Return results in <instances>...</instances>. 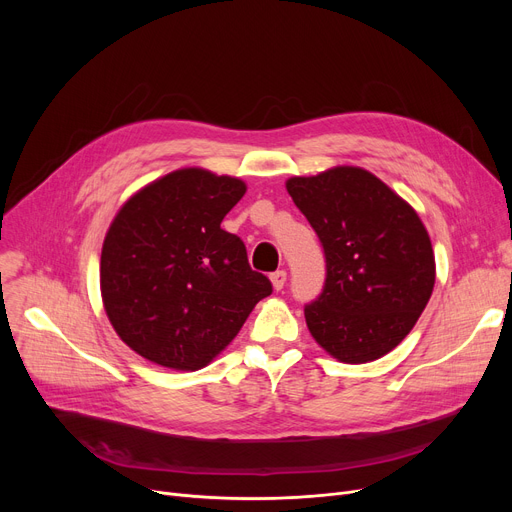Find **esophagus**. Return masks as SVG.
<instances>
[{"mask_svg": "<svg viewBox=\"0 0 512 512\" xmlns=\"http://www.w3.org/2000/svg\"><path fill=\"white\" fill-rule=\"evenodd\" d=\"M270 280H272L274 290H282L284 284H286V272H284V270H278V272H274V274L270 276Z\"/></svg>", "mask_w": 512, "mask_h": 512, "instance_id": "1", "label": "esophagus"}]
</instances>
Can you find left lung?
Returning a JSON list of instances; mask_svg holds the SVG:
<instances>
[{
  "mask_svg": "<svg viewBox=\"0 0 512 512\" xmlns=\"http://www.w3.org/2000/svg\"><path fill=\"white\" fill-rule=\"evenodd\" d=\"M286 191L326 253L324 292L305 305L311 336L342 363L388 355L417 324L436 282L417 211L357 166L292 176Z\"/></svg>",
  "mask_w": 512,
  "mask_h": 512,
  "instance_id": "8db88e82",
  "label": "left lung"
}]
</instances>
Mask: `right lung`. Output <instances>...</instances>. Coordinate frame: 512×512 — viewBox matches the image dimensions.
Segmentation results:
<instances>
[{
  "instance_id": "right-lung-1",
  "label": "right lung",
  "mask_w": 512,
  "mask_h": 512,
  "mask_svg": "<svg viewBox=\"0 0 512 512\" xmlns=\"http://www.w3.org/2000/svg\"><path fill=\"white\" fill-rule=\"evenodd\" d=\"M240 178L182 168L134 193L107 228L99 284L107 319L143 359L197 371L234 340L272 282L222 230Z\"/></svg>"
}]
</instances>
